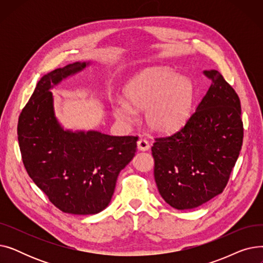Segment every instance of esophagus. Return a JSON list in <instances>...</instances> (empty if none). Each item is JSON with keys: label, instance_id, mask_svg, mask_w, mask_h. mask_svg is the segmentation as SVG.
<instances>
[{"label": "esophagus", "instance_id": "esophagus-1", "mask_svg": "<svg viewBox=\"0 0 263 263\" xmlns=\"http://www.w3.org/2000/svg\"><path fill=\"white\" fill-rule=\"evenodd\" d=\"M137 148H139V150H142V151H146L150 148V145L148 143L147 140L145 139H140L139 142H137Z\"/></svg>", "mask_w": 263, "mask_h": 263}]
</instances>
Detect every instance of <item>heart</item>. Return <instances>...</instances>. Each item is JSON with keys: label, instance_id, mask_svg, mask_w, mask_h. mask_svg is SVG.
<instances>
[{"label": "heart", "instance_id": "1", "mask_svg": "<svg viewBox=\"0 0 263 263\" xmlns=\"http://www.w3.org/2000/svg\"><path fill=\"white\" fill-rule=\"evenodd\" d=\"M127 102L118 100L113 105L117 120L131 123L134 109L146 110L147 126L157 133H168L179 128L187 118L194 87L192 82L175 71L163 68L148 69L130 80L123 88Z\"/></svg>", "mask_w": 263, "mask_h": 263}]
</instances>
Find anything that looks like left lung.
<instances>
[{"instance_id":"8db88e82","label":"left lung","mask_w":263,"mask_h":263,"mask_svg":"<svg viewBox=\"0 0 263 263\" xmlns=\"http://www.w3.org/2000/svg\"><path fill=\"white\" fill-rule=\"evenodd\" d=\"M203 73L211 85L195 112L151 147L160 195L178 210L196 208L224 191L243 143L239 96L217 70Z\"/></svg>"}]
</instances>
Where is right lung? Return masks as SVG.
<instances>
[{
	"label": "right lung",
	"mask_w": 263,
	"mask_h": 263,
	"mask_svg": "<svg viewBox=\"0 0 263 263\" xmlns=\"http://www.w3.org/2000/svg\"><path fill=\"white\" fill-rule=\"evenodd\" d=\"M89 64L76 62L45 74L18 121V141L27 174L57 208L79 215L97 214L108 205L117 177L133 159L139 140L61 126L50 90Z\"/></svg>",
	"instance_id": "right-lung-1"
}]
</instances>
